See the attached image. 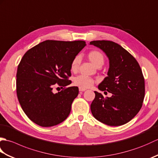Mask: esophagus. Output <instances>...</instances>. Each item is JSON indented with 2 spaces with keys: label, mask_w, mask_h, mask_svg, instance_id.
I'll return each instance as SVG.
<instances>
[{
  "label": "esophagus",
  "mask_w": 158,
  "mask_h": 158,
  "mask_svg": "<svg viewBox=\"0 0 158 158\" xmlns=\"http://www.w3.org/2000/svg\"><path fill=\"white\" fill-rule=\"evenodd\" d=\"M79 92H84L86 90V89L85 88H79Z\"/></svg>",
  "instance_id": "obj_1"
}]
</instances>
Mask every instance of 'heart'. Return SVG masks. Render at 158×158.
<instances>
[{
	"label": "heart",
	"mask_w": 158,
	"mask_h": 158,
	"mask_svg": "<svg viewBox=\"0 0 158 158\" xmlns=\"http://www.w3.org/2000/svg\"><path fill=\"white\" fill-rule=\"evenodd\" d=\"M88 57L90 61L97 67L100 66H102L104 62H105L104 55L100 51H98V50H92V51H90L88 53ZM80 63H81L80 57L79 56H75L73 59L71 64H70V70H71V71H77L79 69ZM94 82V80L93 79L82 75L77 76L73 79L74 85L78 86L79 88H89L92 86Z\"/></svg>",
	"instance_id": "obj_1"
}]
</instances>
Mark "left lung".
Listing matches in <instances>:
<instances>
[{"mask_svg": "<svg viewBox=\"0 0 158 158\" xmlns=\"http://www.w3.org/2000/svg\"><path fill=\"white\" fill-rule=\"evenodd\" d=\"M101 49L109 60L108 77L98 89L112 94L105 98L95 93L90 109L99 122L110 126H122L133 119L141 109L145 97V79L139 64L132 55L110 41L89 43Z\"/></svg>", "mask_w": 158, "mask_h": 158, "instance_id": "1", "label": "left lung"}]
</instances>
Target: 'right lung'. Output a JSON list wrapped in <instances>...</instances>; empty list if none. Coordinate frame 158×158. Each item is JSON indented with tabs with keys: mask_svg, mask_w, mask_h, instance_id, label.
Here are the masks:
<instances>
[{
	"mask_svg": "<svg viewBox=\"0 0 158 158\" xmlns=\"http://www.w3.org/2000/svg\"><path fill=\"white\" fill-rule=\"evenodd\" d=\"M85 45L83 41L47 40L23 55L17 70L16 92L22 109L32 122L51 127L69 115L79 94L78 87L66 88L71 83L70 64ZM57 86L63 89L53 94Z\"/></svg>",
	"mask_w": 158,
	"mask_h": 158,
	"instance_id": "1",
	"label": "right lung"
}]
</instances>
